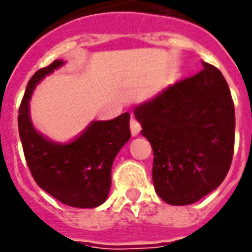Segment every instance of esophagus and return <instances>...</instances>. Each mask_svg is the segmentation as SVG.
Listing matches in <instances>:
<instances>
[{
	"label": "esophagus",
	"mask_w": 252,
	"mask_h": 252,
	"mask_svg": "<svg viewBox=\"0 0 252 252\" xmlns=\"http://www.w3.org/2000/svg\"><path fill=\"white\" fill-rule=\"evenodd\" d=\"M130 132H132V134L133 136H137V134L140 133V130H141V126H140V123L137 119L134 118V116H132L130 118Z\"/></svg>",
	"instance_id": "34e87169"
}]
</instances>
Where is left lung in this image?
<instances>
[{"label": "left lung", "instance_id": "8db88e82", "mask_svg": "<svg viewBox=\"0 0 252 252\" xmlns=\"http://www.w3.org/2000/svg\"><path fill=\"white\" fill-rule=\"evenodd\" d=\"M169 86L134 108L153 149V185L162 201L190 205L217 189L233 161L235 109L217 67Z\"/></svg>", "mask_w": 252, "mask_h": 252}]
</instances>
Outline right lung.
Listing matches in <instances>:
<instances>
[{
	"label": "right lung",
	"mask_w": 252,
	"mask_h": 252,
	"mask_svg": "<svg viewBox=\"0 0 252 252\" xmlns=\"http://www.w3.org/2000/svg\"><path fill=\"white\" fill-rule=\"evenodd\" d=\"M63 63L57 59L29 80L18 111L19 137L38 186L64 205L90 209L108 197L113 160L130 137V115L126 112L108 122H92L68 144L54 143L38 133L30 120L29 100L36 84Z\"/></svg>",
	"instance_id": "1"
}]
</instances>
